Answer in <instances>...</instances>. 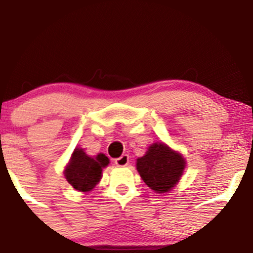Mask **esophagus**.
<instances>
[{"label":"esophagus","instance_id":"1","mask_svg":"<svg viewBox=\"0 0 253 253\" xmlns=\"http://www.w3.org/2000/svg\"><path fill=\"white\" fill-rule=\"evenodd\" d=\"M114 163L118 165V167H126L129 163V157L128 155H123L121 157H119L114 161Z\"/></svg>","mask_w":253,"mask_h":253}]
</instances>
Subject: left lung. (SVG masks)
<instances>
[{
    "mask_svg": "<svg viewBox=\"0 0 253 253\" xmlns=\"http://www.w3.org/2000/svg\"><path fill=\"white\" fill-rule=\"evenodd\" d=\"M185 159L163 143H155L145 156L136 159V170L143 181L156 193H168L181 178Z\"/></svg>",
    "mask_w": 253,
    "mask_h": 253,
    "instance_id": "left-lung-1",
    "label": "left lung"
}]
</instances>
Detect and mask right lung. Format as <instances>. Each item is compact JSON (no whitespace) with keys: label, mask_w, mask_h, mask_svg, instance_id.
I'll list each match as a JSON object with an SVG mask.
<instances>
[{"label":"right lung","mask_w":253,"mask_h":253,"mask_svg":"<svg viewBox=\"0 0 253 253\" xmlns=\"http://www.w3.org/2000/svg\"><path fill=\"white\" fill-rule=\"evenodd\" d=\"M108 164V157L103 153H100L96 157H90L83 149L76 147L70 162L64 170V176L75 189L88 193L100 182L103 168Z\"/></svg>","instance_id":"obj_1"}]
</instances>
